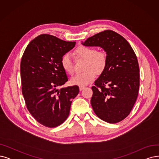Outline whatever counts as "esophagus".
<instances>
[{
	"label": "esophagus",
	"instance_id": "esophagus-1",
	"mask_svg": "<svg viewBox=\"0 0 159 159\" xmlns=\"http://www.w3.org/2000/svg\"><path fill=\"white\" fill-rule=\"evenodd\" d=\"M85 88V87H84V86H80V91L84 90Z\"/></svg>",
	"mask_w": 159,
	"mask_h": 159
}]
</instances>
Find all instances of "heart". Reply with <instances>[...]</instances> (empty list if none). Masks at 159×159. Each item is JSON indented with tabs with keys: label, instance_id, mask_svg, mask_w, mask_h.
I'll return each instance as SVG.
<instances>
[{
	"label": "heart",
	"instance_id": "b5f03b06",
	"mask_svg": "<svg viewBox=\"0 0 159 159\" xmlns=\"http://www.w3.org/2000/svg\"><path fill=\"white\" fill-rule=\"evenodd\" d=\"M75 55L77 58L85 60L83 70L85 71L76 74L70 79L72 85L85 86L96 77V74L100 75L106 70L107 66V55L104 52L98 51L91 47L80 46L75 49ZM61 64L65 70L72 74L74 72V61L70 53H66L62 56Z\"/></svg>",
	"mask_w": 159,
	"mask_h": 159
}]
</instances>
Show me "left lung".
<instances>
[{
  "mask_svg": "<svg viewBox=\"0 0 159 159\" xmlns=\"http://www.w3.org/2000/svg\"><path fill=\"white\" fill-rule=\"evenodd\" d=\"M81 43L100 47L107 55L106 70L92 87L93 110L107 123L120 122L129 115L138 97L139 70L134 50L121 35L111 30L100 32Z\"/></svg>",
  "mask_w": 159,
  "mask_h": 159,
  "instance_id": "8db88e82",
  "label": "left lung"
}]
</instances>
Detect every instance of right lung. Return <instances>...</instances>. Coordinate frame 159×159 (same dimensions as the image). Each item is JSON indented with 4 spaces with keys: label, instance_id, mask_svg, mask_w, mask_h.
I'll use <instances>...</instances> for the list:
<instances>
[{
    "label": "right lung",
    "instance_id": "add662e5",
    "mask_svg": "<svg viewBox=\"0 0 159 159\" xmlns=\"http://www.w3.org/2000/svg\"><path fill=\"white\" fill-rule=\"evenodd\" d=\"M75 45V42L43 34L28 44L22 56L21 79L25 104L33 117L46 127L64 123L72 99L79 93L77 85L57 89L68 81L61 57Z\"/></svg>",
    "mask_w": 159,
    "mask_h": 159
}]
</instances>
